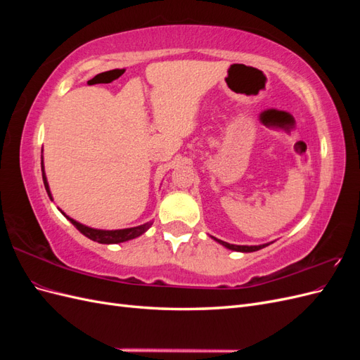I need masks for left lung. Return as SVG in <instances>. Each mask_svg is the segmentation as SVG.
<instances>
[{"label": "left lung", "instance_id": "obj_1", "mask_svg": "<svg viewBox=\"0 0 360 360\" xmlns=\"http://www.w3.org/2000/svg\"><path fill=\"white\" fill-rule=\"evenodd\" d=\"M216 242H219L221 245H224L225 248L231 249V250H238V252H254V250H258V249H263L266 248L267 245H259V246H238V245H230L226 242H222V240H217V238H214Z\"/></svg>", "mask_w": 360, "mask_h": 360}]
</instances>
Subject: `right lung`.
I'll use <instances>...</instances> for the list:
<instances>
[{
  "label": "right lung",
  "instance_id": "obj_1",
  "mask_svg": "<svg viewBox=\"0 0 360 360\" xmlns=\"http://www.w3.org/2000/svg\"><path fill=\"white\" fill-rule=\"evenodd\" d=\"M41 177H43V183H45V188H46V192L51 197V192H49V186H48V181H46V176H45V169H43V160H41ZM68 219L76 226V230H79L85 237L91 238L93 242H97V243H105V245H110V243H122V242H126V240H132V238L144 234L151 222H147L144 225H139V226H134V228H126V230H112V231H105V230H94V228H90V226H85L79 222L73 221L72 217L66 216Z\"/></svg>",
  "mask_w": 360,
  "mask_h": 360
}]
</instances>
